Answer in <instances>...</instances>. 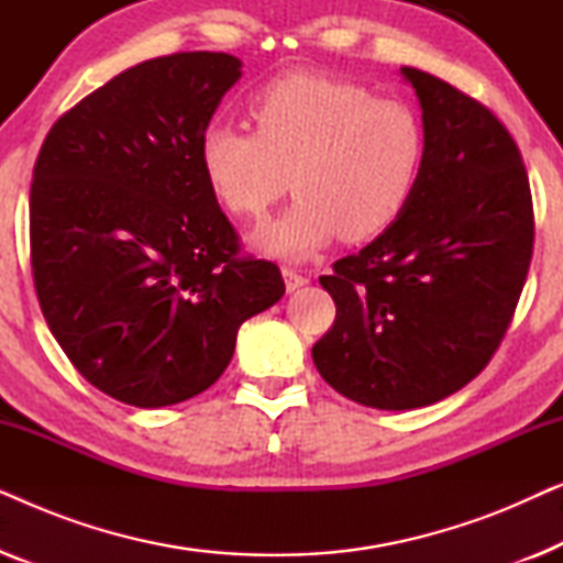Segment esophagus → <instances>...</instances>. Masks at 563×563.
<instances>
[{"instance_id": "1", "label": "esophagus", "mask_w": 563, "mask_h": 563, "mask_svg": "<svg viewBox=\"0 0 563 563\" xmlns=\"http://www.w3.org/2000/svg\"><path fill=\"white\" fill-rule=\"evenodd\" d=\"M282 274H284V282H287L289 291H295L299 287H305V284H310V276H305L302 272H297V268H291V266H284Z\"/></svg>"}]
</instances>
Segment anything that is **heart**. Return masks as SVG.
<instances>
[{
	"label": "heart",
	"instance_id": "heart-1",
	"mask_svg": "<svg viewBox=\"0 0 563 563\" xmlns=\"http://www.w3.org/2000/svg\"><path fill=\"white\" fill-rule=\"evenodd\" d=\"M256 130L207 122L199 166L238 220H264L291 176L295 202L256 233L261 251L307 258L341 233L368 241L395 225L420 187L428 130L402 99L320 74H287L249 99Z\"/></svg>",
	"mask_w": 563,
	"mask_h": 563
}]
</instances>
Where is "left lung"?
<instances>
[{"mask_svg": "<svg viewBox=\"0 0 563 563\" xmlns=\"http://www.w3.org/2000/svg\"><path fill=\"white\" fill-rule=\"evenodd\" d=\"M428 130L402 218L320 284L333 328L312 345L322 379L353 402L412 410L474 379L510 328L533 258V197L518 143L453 84L402 66Z\"/></svg>", "mask_w": 563, "mask_h": 563, "instance_id": "obj_1", "label": "left lung"}]
</instances>
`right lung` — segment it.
<instances>
[{
	"label": "right lung",
	"instance_id": "right-lung-1",
	"mask_svg": "<svg viewBox=\"0 0 563 563\" xmlns=\"http://www.w3.org/2000/svg\"><path fill=\"white\" fill-rule=\"evenodd\" d=\"M241 79L228 53L143 60L60 114L30 187L35 295L68 361L125 405L164 407L225 372L238 328L279 302L199 166V135Z\"/></svg>",
	"mask_w": 563,
	"mask_h": 563
}]
</instances>
